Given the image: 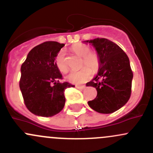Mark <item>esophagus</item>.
I'll list each match as a JSON object with an SVG mask.
<instances>
[{
  "instance_id": "esophagus-1",
  "label": "esophagus",
  "mask_w": 153,
  "mask_h": 153,
  "mask_svg": "<svg viewBox=\"0 0 153 153\" xmlns=\"http://www.w3.org/2000/svg\"><path fill=\"white\" fill-rule=\"evenodd\" d=\"M75 87L77 88V89H84L85 88H86V86H79V85H76V86H75Z\"/></svg>"
}]
</instances>
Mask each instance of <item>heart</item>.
Returning a JSON list of instances; mask_svg holds the SVG:
<instances>
[{"label":"heart","mask_w":153,"mask_h":153,"mask_svg":"<svg viewBox=\"0 0 153 153\" xmlns=\"http://www.w3.org/2000/svg\"><path fill=\"white\" fill-rule=\"evenodd\" d=\"M71 50L74 53L82 57L81 67H83L79 71H73L67 75L66 79L72 83H84L91 78V71L96 72L100 67V57L97 51H91V48L84 43L78 42L73 45ZM55 64L58 70L62 73L68 72L67 57L64 50H61L56 56ZM91 70H90V69Z\"/></svg>","instance_id":"heart-1"}]
</instances>
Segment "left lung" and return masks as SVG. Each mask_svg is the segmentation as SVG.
I'll use <instances>...</instances> for the list:
<instances>
[{
  "mask_svg": "<svg viewBox=\"0 0 153 153\" xmlns=\"http://www.w3.org/2000/svg\"><path fill=\"white\" fill-rule=\"evenodd\" d=\"M85 42L92 44L100 57L97 76L86 83L97 89V97L88 104L98 113L111 114L131 97L133 74L129 58L120 46L108 39L96 38Z\"/></svg>",
  "mask_w": 153,
  "mask_h": 153,
  "instance_id": "left-lung-1",
  "label": "left lung"
}]
</instances>
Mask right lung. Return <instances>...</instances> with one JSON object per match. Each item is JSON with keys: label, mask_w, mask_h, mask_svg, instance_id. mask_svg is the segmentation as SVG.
Segmentation results:
<instances>
[{"label": "right lung", "mask_w": 153, "mask_h": 153, "mask_svg": "<svg viewBox=\"0 0 153 153\" xmlns=\"http://www.w3.org/2000/svg\"><path fill=\"white\" fill-rule=\"evenodd\" d=\"M64 46L45 42L33 48L22 64L20 88L25 106L33 114L48 117L59 114L65 104L64 91L74 86L59 82L62 75L55 59Z\"/></svg>", "instance_id": "right-lung-1"}]
</instances>
